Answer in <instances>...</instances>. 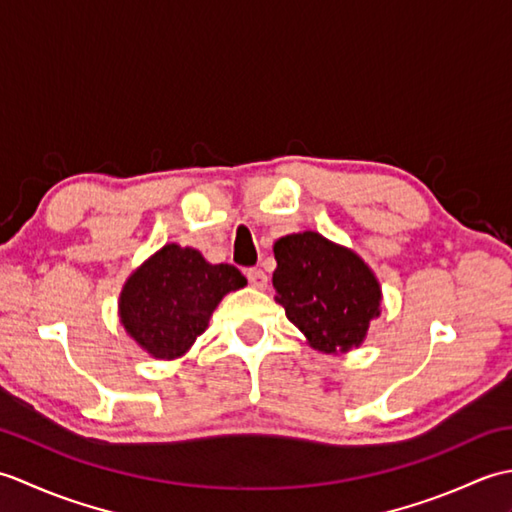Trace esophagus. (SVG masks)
<instances>
[{
  "mask_svg": "<svg viewBox=\"0 0 512 512\" xmlns=\"http://www.w3.org/2000/svg\"><path fill=\"white\" fill-rule=\"evenodd\" d=\"M246 277H248V284L253 288H266L268 286V275L264 273L262 268H248L246 270Z\"/></svg>",
  "mask_w": 512,
  "mask_h": 512,
  "instance_id": "obj_1",
  "label": "esophagus"
}]
</instances>
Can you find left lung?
<instances>
[{"mask_svg": "<svg viewBox=\"0 0 512 512\" xmlns=\"http://www.w3.org/2000/svg\"><path fill=\"white\" fill-rule=\"evenodd\" d=\"M275 259V299L314 350L336 354L363 343L380 312V286L361 257L306 231L275 242Z\"/></svg>", "mask_w": 512, "mask_h": 512, "instance_id": "1", "label": "left lung"}]
</instances>
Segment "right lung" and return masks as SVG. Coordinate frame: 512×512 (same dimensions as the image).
<instances>
[{
	"label": "right lung",
	"instance_id": "1",
	"mask_svg": "<svg viewBox=\"0 0 512 512\" xmlns=\"http://www.w3.org/2000/svg\"><path fill=\"white\" fill-rule=\"evenodd\" d=\"M246 286L231 264H209L193 248L167 244L127 279L121 323L156 358H176L206 330L226 292Z\"/></svg>",
	"mask_w": 512,
	"mask_h": 512
}]
</instances>
